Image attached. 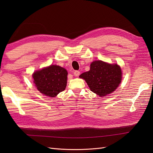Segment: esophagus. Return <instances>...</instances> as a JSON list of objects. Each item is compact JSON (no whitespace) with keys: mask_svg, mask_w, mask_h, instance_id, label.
Here are the masks:
<instances>
[{"mask_svg":"<svg viewBox=\"0 0 153 153\" xmlns=\"http://www.w3.org/2000/svg\"><path fill=\"white\" fill-rule=\"evenodd\" d=\"M73 74H74V75H75V76H78L80 75V73L79 71H75L73 72Z\"/></svg>","mask_w":153,"mask_h":153,"instance_id":"obj_1","label":"esophagus"}]
</instances>
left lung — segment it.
<instances>
[{"label": "left lung", "mask_w": 153, "mask_h": 153, "mask_svg": "<svg viewBox=\"0 0 153 153\" xmlns=\"http://www.w3.org/2000/svg\"><path fill=\"white\" fill-rule=\"evenodd\" d=\"M79 77L85 80L94 93L105 96L119 87L122 80V71L117 64H110L99 60L92 62L90 70L83 73Z\"/></svg>", "instance_id": "obj_1"}]
</instances>
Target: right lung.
Returning <instances> with one entry per match:
<instances>
[{
	"label": "right lung",
	"instance_id": "obj_1",
	"mask_svg": "<svg viewBox=\"0 0 153 153\" xmlns=\"http://www.w3.org/2000/svg\"><path fill=\"white\" fill-rule=\"evenodd\" d=\"M68 72L57 65H51L32 75L34 83L38 90L45 96L55 97L65 90L67 85Z\"/></svg>",
	"mask_w": 153,
	"mask_h": 153
}]
</instances>
